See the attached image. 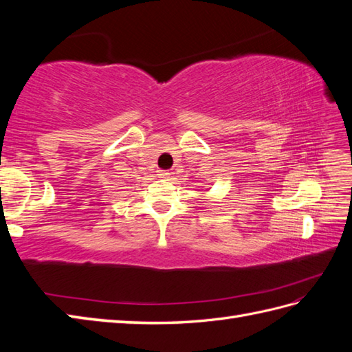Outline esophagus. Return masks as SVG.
Returning <instances> with one entry per match:
<instances>
[{
  "label": "esophagus",
  "instance_id": "1",
  "mask_svg": "<svg viewBox=\"0 0 352 352\" xmlns=\"http://www.w3.org/2000/svg\"><path fill=\"white\" fill-rule=\"evenodd\" d=\"M157 175H159L160 178H168L170 174H169V172L168 170H157Z\"/></svg>",
  "mask_w": 352,
  "mask_h": 352
}]
</instances>
